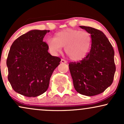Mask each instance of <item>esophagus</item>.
<instances>
[{"label":"esophagus","mask_w":124,"mask_h":124,"mask_svg":"<svg viewBox=\"0 0 124 124\" xmlns=\"http://www.w3.org/2000/svg\"><path fill=\"white\" fill-rule=\"evenodd\" d=\"M61 63H62V64H66L67 63V62L65 60L62 59V60H61Z\"/></svg>","instance_id":"1"}]
</instances>
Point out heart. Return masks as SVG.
Here are the masks:
<instances>
[{"mask_svg": "<svg viewBox=\"0 0 124 124\" xmlns=\"http://www.w3.org/2000/svg\"><path fill=\"white\" fill-rule=\"evenodd\" d=\"M48 48L53 53L60 52L62 47L69 59L79 62L85 57L91 44V35L88 32L67 28L54 34V39L46 40Z\"/></svg>", "mask_w": 124, "mask_h": 124, "instance_id": "obj_1", "label": "heart"}]
</instances>
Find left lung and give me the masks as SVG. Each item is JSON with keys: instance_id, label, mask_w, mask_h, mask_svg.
Returning <instances> with one entry per match:
<instances>
[{"instance_id": "8db88e82", "label": "left lung", "mask_w": 124, "mask_h": 124, "mask_svg": "<svg viewBox=\"0 0 124 124\" xmlns=\"http://www.w3.org/2000/svg\"><path fill=\"white\" fill-rule=\"evenodd\" d=\"M80 27L91 34V50L82 60L70 62V71L76 91L86 96H94L104 92L113 82L114 51L101 30L84 26Z\"/></svg>"}]
</instances>
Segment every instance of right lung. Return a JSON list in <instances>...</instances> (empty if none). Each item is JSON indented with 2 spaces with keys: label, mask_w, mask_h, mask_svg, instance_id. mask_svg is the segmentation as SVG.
<instances>
[{
  "label": "right lung",
  "mask_w": 124,
  "mask_h": 124,
  "mask_svg": "<svg viewBox=\"0 0 124 124\" xmlns=\"http://www.w3.org/2000/svg\"><path fill=\"white\" fill-rule=\"evenodd\" d=\"M50 30H33L14 41L7 59L8 80L15 92L28 97L40 95L48 88L50 77L61 59L48 53L43 41Z\"/></svg>",
  "instance_id": "right-lung-1"
}]
</instances>
